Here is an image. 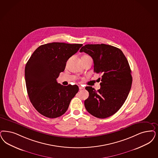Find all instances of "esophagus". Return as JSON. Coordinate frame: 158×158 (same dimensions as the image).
Returning <instances> with one entry per match:
<instances>
[{
  "label": "esophagus",
  "instance_id": "esophagus-1",
  "mask_svg": "<svg viewBox=\"0 0 158 158\" xmlns=\"http://www.w3.org/2000/svg\"><path fill=\"white\" fill-rule=\"evenodd\" d=\"M79 89H80V90H82V89H84V87H82V86H79Z\"/></svg>",
  "mask_w": 158,
  "mask_h": 158
}]
</instances>
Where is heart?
<instances>
[{"label": "heart", "instance_id": "obj_1", "mask_svg": "<svg viewBox=\"0 0 158 158\" xmlns=\"http://www.w3.org/2000/svg\"><path fill=\"white\" fill-rule=\"evenodd\" d=\"M85 56H87V55H85Z\"/></svg>", "mask_w": 158, "mask_h": 158}]
</instances>
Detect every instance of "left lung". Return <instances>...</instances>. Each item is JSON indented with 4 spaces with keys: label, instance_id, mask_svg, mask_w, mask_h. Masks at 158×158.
<instances>
[{
    "label": "left lung",
    "instance_id": "1",
    "mask_svg": "<svg viewBox=\"0 0 158 158\" xmlns=\"http://www.w3.org/2000/svg\"><path fill=\"white\" fill-rule=\"evenodd\" d=\"M80 52L92 58L94 72L102 74L100 89L85 87L89 93L85 108L97 118L109 117L119 110L130 91L132 78L128 62L121 49L104 44H86Z\"/></svg>",
    "mask_w": 158,
    "mask_h": 158
}]
</instances>
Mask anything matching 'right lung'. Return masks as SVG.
Masks as SVG:
<instances>
[{
	"mask_svg": "<svg viewBox=\"0 0 158 158\" xmlns=\"http://www.w3.org/2000/svg\"><path fill=\"white\" fill-rule=\"evenodd\" d=\"M82 44L52 43L40 45L25 67V80L31 103L39 113L54 118L64 114L71 100L79 91L75 85L58 83L60 73L65 70L68 59L77 52Z\"/></svg>",
	"mask_w": 158,
	"mask_h": 158,
	"instance_id": "right-lung-1",
	"label": "right lung"
}]
</instances>
